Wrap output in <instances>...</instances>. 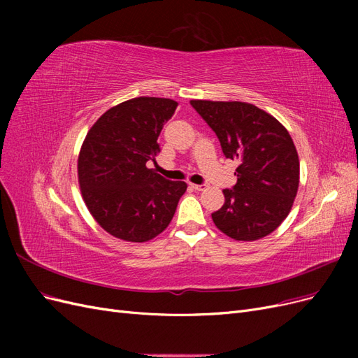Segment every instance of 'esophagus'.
Here are the masks:
<instances>
[{"instance_id": "34e87169", "label": "esophagus", "mask_w": 358, "mask_h": 358, "mask_svg": "<svg viewBox=\"0 0 358 358\" xmlns=\"http://www.w3.org/2000/svg\"><path fill=\"white\" fill-rule=\"evenodd\" d=\"M191 188L196 189V191H203L204 185H194V183H191Z\"/></svg>"}]
</instances>
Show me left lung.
I'll return each instance as SVG.
<instances>
[{
	"label": "left lung",
	"mask_w": 358,
	"mask_h": 358,
	"mask_svg": "<svg viewBox=\"0 0 358 358\" xmlns=\"http://www.w3.org/2000/svg\"><path fill=\"white\" fill-rule=\"evenodd\" d=\"M218 136L225 158L239 162L233 189L212 213L218 229L234 241L251 242L275 231L297 196L300 162L294 142L276 117L242 101L191 100Z\"/></svg>",
	"instance_id": "left-lung-1"
}]
</instances>
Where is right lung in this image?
Here are the masks:
<instances>
[{
	"label": "right lung",
	"mask_w": 358,
	"mask_h": 358,
	"mask_svg": "<svg viewBox=\"0 0 358 358\" xmlns=\"http://www.w3.org/2000/svg\"><path fill=\"white\" fill-rule=\"evenodd\" d=\"M178 103L137 96L103 113L86 134L78 159L82 197L107 233L127 242H148L164 231L187 191L167 180L149 159L159 152L158 136Z\"/></svg>",
	"instance_id": "right-lung-1"
}]
</instances>
